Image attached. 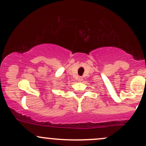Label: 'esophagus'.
<instances>
[{
	"label": "esophagus",
	"mask_w": 146,
	"mask_h": 146,
	"mask_svg": "<svg viewBox=\"0 0 146 146\" xmlns=\"http://www.w3.org/2000/svg\"><path fill=\"white\" fill-rule=\"evenodd\" d=\"M82 80H83L82 77H79V82H82Z\"/></svg>",
	"instance_id": "esophagus-1"
}]
</instances>
